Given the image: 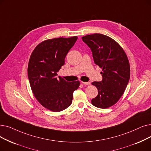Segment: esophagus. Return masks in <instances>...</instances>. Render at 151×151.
I'll use <instances>...</instances> for the list:
<instances>
[{
    "label": "esophagus",
    "instance_id": "34e87169",
    "mask_svg": "<svg viewBox=\"0 0 151 151\" xmlns=\"http://www.w3.org/2000/svg\"><path fill=\"white\" fill-rule=\"evenodd\" d=\"M81 83H82L83 84H86V85H90V84H91V83H90V82H84V81H81Z\"/></svg>",
    "mask_w": 151,
    "mask_h": 151
}]
</instances>
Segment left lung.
<instances>
[{
	"label": "left lung",
	"mask_w": 151,
	"mask_h": 151,
	"mask_svg": "<svg viewBox=\"0 0 151 151\" xmlns=\"http://www.w3.org/2000/svg\"><path fill=\"white\" fill-rule=\"evenodd\" d=\"M82 40L91 49L94 63L102 69V81L92 83L98 95L91 103L98 108H109L119 101L129 82L128 57L120 44L107 36L96 33L83 36Z\"/></svg>",
	"instance_id": "left-lung-1"
}]
</instances>
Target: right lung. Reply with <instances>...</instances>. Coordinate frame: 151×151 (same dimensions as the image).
I'll use <instances>...</instances> for the list:
<instances>
[{
	"mask_svg": "<svg viewBox=\"0 0 151 151\" xmlns=\"http://www.w3.org/2000/svg\"><path fill=\"white\" fill-rule=\"evenodd\" d=\"M77 39L73 36L47 39L39 43L30 56L28 75L32 93L44 107L52 112L68 107L74 91L80 84L79 81L68 82L56 77Z\"/></svg>",
	"mask_w": 151,
	"mask_h": 151,
	"instance_id": "add662e5",
	"label": "right lung"
}]
</instances>
